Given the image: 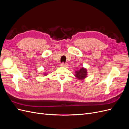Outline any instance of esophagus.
<instances>
[{
	"label": "esophagus",
	"instance_id": "34e87169",
	"mask_svg": "<svg viewBox=\"0 0 129 129\" xmlns=\"http://www.w3.org/2000/svg\"><path fill=\"white\" fill-rule=\"evenodd\" d=\"M61 67H68V64H67V63H62L61 64V65H60Z\"/></svg>",
	"mask_w": 129,
	"mask_h": 129
}]
</instances>
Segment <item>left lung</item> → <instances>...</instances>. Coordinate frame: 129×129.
Returning a JSON list of instances; mask_svg holds the SVG:
<instances>
[{"mask_svg": "<svg viewBox=\"0 0 129 129\" xmlns=\"http://www.w3.org/2000/svg\"><path fill=\"white\" fill-rule=\"evenodd\" d=\"M75 76L80 80H84L87 77V69L84 67H82L79 70L75 71Z\"/></svg>", "mask_w": 129, "mask_h": 129, "instance_id": "8db88e82", "label": "left lung"}]
</instances>
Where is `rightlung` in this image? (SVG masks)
<instances>
[{"label":"right lung","mask_w":129,"mask_h":129,"mask_svg":"<svg viewBox=\"0 0 129 129\" xmlns=\"http://www.w3.org/2000/svg\"><path fill=\"white\" fill-rule=\"evenodd\" d=\"M44 75H45V76L47 75V73H44Z\"/></svg>","instance_id":"1"}]
</instances>
